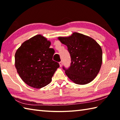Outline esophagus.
<instances>
[{"instance_id": "34e87169", "label": "esophagus", "mask_w": 120, "mask_h": 120, "mask_svg": "<svg viewBox=\"0 0 120 120\" xmlns=\"http://www.w3.org/2000/svg\"><path fill=\"white\" fill-rule=\"evenodd\" d=\"M59 65H60V67H62V65H63V63H62V61H61V62H59Z\"/></svg>"}]
</instances>
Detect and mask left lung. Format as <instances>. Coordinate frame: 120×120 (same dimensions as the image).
I'll return each mask as SVG.
<instances>
[{"instance_id":"obj_1","label":"left lung","mask_w":120,"mask_h":120,"mask_svg":"<svg viewBox=\"0 0 120 120\" xmlns=\"http://www.w3.org/2000/svg\"><path fill=\"white\" fill-rule=\"evenodd\" d=\"M62 44L67 46L71 58L70 67L65 74L73 82L86 85L91 82L101 69L102 64V49L92 38L77 32L69 37H58Z\"/></svg>"}]
</instances>
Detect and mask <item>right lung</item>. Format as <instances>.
Here are the masks:
<instances>
[{"label": "right lung", "mask_w": 120, "mask_h": 120, "mask_svg": "<svg viewBox=\"0 0 120 120\" xmlns=\"http://www.w3.org/2000/svg\"><path fill=\"white\" fill-rule=\"evenodd\" d=\"M51 43L38 34L25 41L15 54V66L20 77L27 85L40 89L52 81L59 64L52 60L55 50Z\"/></svg>", "instance_id": "obj_1"}]
</instances>
